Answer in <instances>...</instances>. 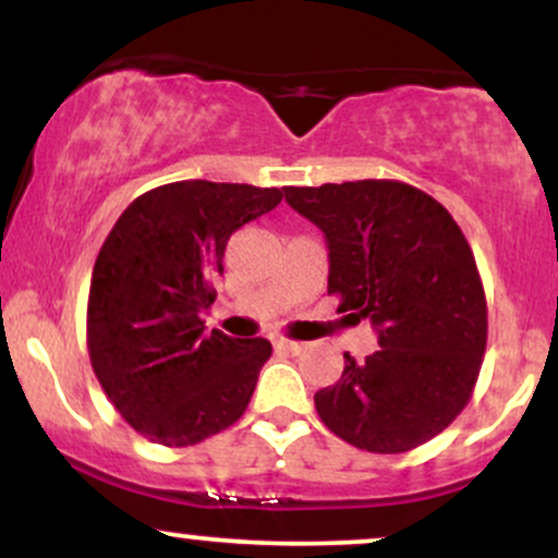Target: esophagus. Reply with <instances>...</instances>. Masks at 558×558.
I'll use <instances>...</instances> for the list:
<instances>
[{"instance_id":"34e87169","label":"esophagus","mask_w":558,"mask_h":558,"mask_svg":"<svg viewBox=\"0 0 558 558\" xmlns=\"http://www.w3.org/2000/svg\"><path fill=\"white\" fill-rule=\"evenodd\" d=\"M275 349H280V351H291V354H296V351L304 349V343L291 341V338H278V341H275Z\"/></svg>"}]
</instances>
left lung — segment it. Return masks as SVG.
Returning <instances> with one entry per match:
<instances>
[{"instance_id":"1","label":"left lung","mask_w":558,"mask_h":558,"mask_svg":"<svg viewBox=\"0 0 558 558\" xmlns=\"http://www.w3.org/2000/svg\"><path fill=\"white\" fill-rule=\"evenodd\" d=\"M283 191L328 239L338 312L369 319L380 343L364 362L343 354L341 380L315 393L319 420L373 453L427 444L470 403L488 343V304L462 228L401 181Z\"/></svg>"}]
</instances>
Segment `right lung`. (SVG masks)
Masks as SVG:
<instances>
[{
	"instance_id": "obj_1",
	"label": "right lung",
	"mask_w": 558,
	"mask_h": 558,
	"mask_svg": "<svg viewBox=\"0 0 558 558\" xmlns=\"http://www.w3.org/2000/svg\"><path fill=\"white\" fill-rule=\"evenodd\" d=\"M280 189L178 181L128 204L96 257L86 310L92 367L107 399L151 444H202L241 420L267 338L204 332L226 243L280 204Z\"/></svg>"
}]
</instances>
